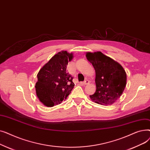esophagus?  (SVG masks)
Segmentation results:
<instances>
[{
    "instance_id": "1",
    "label": "esophagus",
    "mask_w": 150,
    "mask_h": 150,
    "mask_svg": "<svg viewBox=\"0 0 150 150\" xmlns=\"http://www.w3.org/2000/svg\"><path fill=\"white\" fill-rule=\"evenodd\" d=\"M89 81L88 80H85L84 81V82H83V84H84V85H86V84H89Z\"/></svg>"
}]
</instances>
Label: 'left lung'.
<instances>
[{"label":"left lung","instance_id":"1","mask_svg":"<svg viewBox=\"0 0 150 150\" xmlns=\"http://www.w3.org/2000/svg\"><path fill=\"white\" fill-rule=\"evenodd\" d=\"M96 70V91L90 96L96 103L111 105L119 98L127 84V74L122 66L101 52L86 53Z\"/></svg>","mask_w":150,"mask_h":150}]
</instances>
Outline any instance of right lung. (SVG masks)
Segmentation results:
<instances>
[{
  "label": "right lung",
  "mask_w": 150,
  "mask_h": 150,
  "mask_svg": "<svg viewBox=\"0 0 150 150\" xmlns=\"http://www.w3.org/2000/svg\"><path fill=\"white\" fill-rule=\"evenodd\" d=\"M72 58V53L62 51L54 54L39 70L35 88L37 97L45 106L60 104L74 88V78L67 72L68 62Z\"/></svg>",
  "instance_id": "right-lung-1"
}]
</instances>
